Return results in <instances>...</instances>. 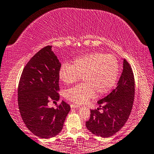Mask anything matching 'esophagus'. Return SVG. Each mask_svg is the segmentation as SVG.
I'll use <instances>...</instances> for the list:
<instances>
[{
    "label": "esophagus",
    "instance_id": "obj_1",
    "mask_svg": "<svg viewBox=\"0 0 154 154\" xmlns=\"http://www.w3.org/2000/svg\"><path fill=\"white\" fill-rule=\"evenodd\" d=\"M70 107H71V108H77V107H79V105H76V104L72 103V104H71V105H70Z\"/></svg>",
    "mask_w": 154,
    "mask_h": 154
}]
</instances>
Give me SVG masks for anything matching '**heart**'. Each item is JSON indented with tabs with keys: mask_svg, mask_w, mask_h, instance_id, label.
I'll use <instances>...</instances> for the list:
<instances>
[{
	"mask_svg": "<svg viewBox=\"0 0 154 154\" xmlns=\"http://www.w3.org/2000/svg\"><path fill=\"white\" fill-rule=\"evenodd\" d=\"M63 83H75L82 77L84 82L65 91V97L77 104H83L95 95L102 96L116 85L119 75V64L115 56L94 52L75 58L72 65L63 64L58 72Z\"/></svg>",
	"mask_w": 154,
	"mask_h": 154,
	"instance_id": "1",
	"label": "heart"
}]
</instances>
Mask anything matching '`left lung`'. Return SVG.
<instances>
[{
    "instance_id": "left-lung-1",
    "label": "left lung",
    "mask_w": 154,
    "mask_h": 154,
    "mask_svg": "<svg viewBox=\"0 0 154 154\" xmlns=\"http://www.w3.org/2000/svg\"><path fill=\"white\" fill-rule=\"evenodd\" d=\"M135 98V79L131 65L123 60L122 74L117 86L110 94L98 101L99 108L91 110L86 126L93 134L102 137L113 135L128 119Z\"/></svg>"
}]
</instances>
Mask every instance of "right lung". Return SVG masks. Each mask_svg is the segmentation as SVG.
<instances>
[{
	"label": "right lung",
	"instance_id": "1",
	"mask_svg": "<svg viewBox=\"0 0 154 154\" xmlns=\"http://www.w3.org/2000/svg\"><path fill=\"white\" fill-rule=\"evenodd\" d=\"M61 66L51 46L41 49L32 57L21 73L18 86V105L26 126L41 138L54 137L61 131L70 106L62 101L56 108L49 107L58 100Z\"/></svg>",
	"mask_w": 154,
	"mask_h": 154
}]
</instances>
